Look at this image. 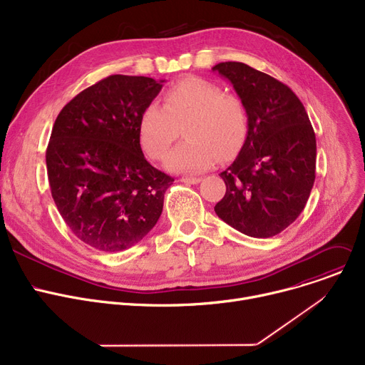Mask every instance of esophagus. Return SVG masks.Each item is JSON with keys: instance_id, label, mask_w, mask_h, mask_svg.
Instances as JSON below:
<instances>
[{"instance_id": "34e87169", "label": "esophagus", "mask_w": 365, "mask_h": 365, "mask_svg": "<svg viewBox=\"0 0 365 365\" xmlns=\"http://www.w3.org/2000/svg\"><path fill=\"white\" fill-rule=\"evenodd\" d=\"M180 182L187 183V185H197L201 182V178H182Z\"/></svg>"}]
</instances>
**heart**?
I'll return each instance as SVG.
<instances>
[{
    "label": "heart",
    "mask_w": 365,
    "mask_h": 365,
    "mask_svg": "<svg viewBox=\"0 0 365 365\" xmlns=\"http://www.w3.org/2000/svg\"><path fill=\"white\" fill-rule=\"evenodd\" d=\"M187 139L170 151L165 167L175 173H200L217 158L233 157L248 135V113L237 96L201 78L190 76L168 88L164 107L151 103L139 117V140L153 160H161L178 135Z\"/></svg>",
    "instance_id": "b5f03b06"
}]
</instances>
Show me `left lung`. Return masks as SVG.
Wrapping results in <instances>:
<instances>
[{
	"label": "left lung",
	"mask_w": 365,
	"mask_h": 365,
	"mask_svg": "<svg viewBox=\"0 0 365 365\" xmlns=\"http://www.w3.org/2000/svg\"><path fill=\"white\" fill-rule=\"evenodd\" d=\"M248 113V135L220 173L226 193L214 207L225 223L252 237H272L302 212L315 180L317 143L294 91L237 61L218 63Z\"/></svg>",
	"instance_id": "1"
}]
</instances>
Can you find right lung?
Wrapping results in <instances>:
<instances>
[{"label":"right lung","mask_w":365,"mask_h":365,"mask_svg":"<svg viewBox=\"0 0 365 365\" xmlns=\"http://www.w3.org/2000/svg\"><path fill=\"white\" fill-rule=\"evenodd\" d=\"M164 81L113 75L78 93L46 148L51 195L68 229L104 252L125 251L155 226L175 182L143 157L139 117Z\"/></svg>","instance_id":"add662e5"}]
</instances>
